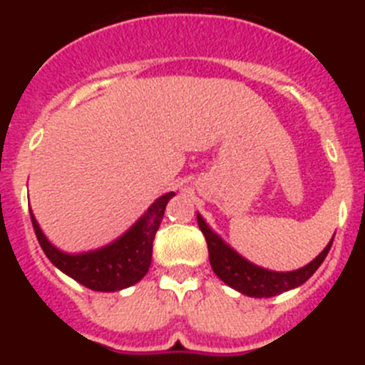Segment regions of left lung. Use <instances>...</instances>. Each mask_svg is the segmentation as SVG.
Returning a JSON list of instances; mask_svg holds the SVG:
<instances>
[{"instance_id":"1","label":"left lung","mask_w":365,"mask_h":365,"mask_svg":"<svg viewBox=\"0 0 365 365\" xmlns=\"http://www.w3.org/2000/svg\"><path fill=\"white\" fill-rule=\"evenodd\" d=\"M197 225L205 234L206 245H208V256H210V265L217 278L227 283L228 287L235 289L241 294H247L250 298H270L278 296L285 291H291L296 287L303 285L318 270V267L324 263L325 256L331 250L333 240L329 241L327 247L322 250L309 265L302 267L292 272H274V270L261 269L243 256L235 252L234 248L228 247L225 241L212 230L205 222V219L197 214Z\"/></svg>"}]
</instances>
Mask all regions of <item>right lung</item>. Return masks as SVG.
Wrapping results in <instances>:
<instances>
[{"label": "right lung", "mask_w": 365, "mask_h": 365, "mask_svg": "<svg viewBox=\"0 0 365 365\" xmlns=\"http://www.w3.org/2000/svg\"><path fill=\"white\" fill-rule=\"evenodd\" d=\"M173 195L175 193L170 192L157 199L148 208L146 214L118 240L98 250L82 254H67L58 250L45 237L32 212L31 221L41 250L54 267L91 291L115 292L140 282L150 270L155 234L160 227L168 201Z\"/></svg>", "instance_id": "1"}]
</instances>
